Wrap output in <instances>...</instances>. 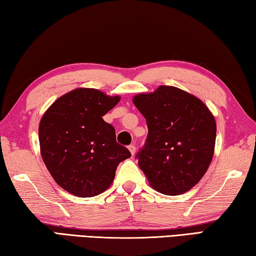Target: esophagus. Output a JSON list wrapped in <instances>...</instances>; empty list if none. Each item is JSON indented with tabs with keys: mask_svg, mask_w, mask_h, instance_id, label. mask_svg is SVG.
<instances>
[{
	"mask_svg": "<svg viewBox=\"0 0 256 256\" xmlns=\"http://www.w3.org/2000/svg\"><path fill=\"white\" fill-rule=\"evenodd\" d=\"M128 150H130V152H131V154H132V156H134V154H136V146H134V144L128 146Z\"/></svg>",
	"mask_w": 256,
	"mask_h": 256,
	"instance_id": "esophagus-1",
	"label": "esophagus"
}]
</instances>
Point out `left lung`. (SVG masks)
Returning a JSON list of instances; mask_svg holds the SVG:
<instances>
[{"label": "left lung", "instance_id": "8db88e82", "mask_svg": "<svg viewBox=\"0 0 256 256\" xmlns=\"http://www.w3.org/2000/svg\"><path fill=\"white\" fill-rule=\"evenodd\" d=\"M132 102L148 125V136L136 154L149 184L166 196L196 186L214 152L216 125L206 104L172 86L138 94Z\"/></svg>", "mask_w": 256, "mask_h": 256}]
</instances>
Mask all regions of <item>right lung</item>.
<instances>
[{"mask_svg":"<svg viewBox=\"0 0 256 256\" xmlns=\"http://www.w3.org/2000/svg\"><path fill=\"white\" fill-rule=\"evenodd\" d=\"M120 100L100 90L76 88L52 104L38 128L40 154L54 180L79 198L112 185L118 164L131 157L102 116Z\"/></svg>","mask_w":256,"mask_h":256,"instance_id":"add662e5","label":"right lung"}]
</instances>
